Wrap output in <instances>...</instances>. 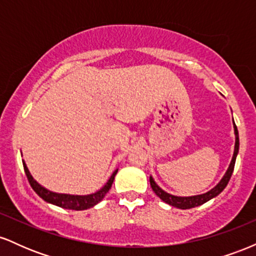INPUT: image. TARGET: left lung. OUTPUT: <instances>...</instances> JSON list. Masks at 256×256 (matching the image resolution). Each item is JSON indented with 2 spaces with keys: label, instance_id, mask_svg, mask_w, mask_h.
Returning a JSON list of instances; mask_svg holds the SVG:
<instances>
[{
  "label": "left lung",
  "instance_id": "obj_1",
  "mask_svg": "<svg viewBox=\"0 0 256 256\" xmlns=\"http://www.w3.org/2000/svg\"><path fill=\"white\" fill-rule=\"evenodd\" d=\"M234 155H232V158H231V162L230 165H228V170H226L225 174L222 176V179H220L219 183L214 188H212L210 192L201 194V195H195V196H176V195H172V194L166 192L165 190L161 189V188L156 184V182L154 180V178L150 176L149 180H150V186L152 192L156 194V196H158V198L162 200L164 202H166L167 204L180 208V210H189V208L198 207V206L204 204L207 201H210V200H212L216 198V196H218L219 194L225 189L226 185L228 183V180H230L232 172H234V162H236V158L237 155H238L240 137H238V130H237V126L234 124Z\"/></svg>",
  "mask_w": 256,
  "mask_h": 256
}]
</instances>
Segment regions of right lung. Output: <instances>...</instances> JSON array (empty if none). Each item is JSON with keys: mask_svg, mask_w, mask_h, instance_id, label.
Segmentation results:
<instances>
[{"mask_svg": "<svg viewBox=\"0 0 256 256\" xmlns=\"http://www.w3.org/2000/svg\"><path fill=\"white\" fill-rule=\"evenodd\" d=\"M22 165H24V170L26 173V177H28V182L32 189L34 190V192L40 196V198H43L44 201L48 202V204H55L58 207L64 208V210H84L88 208L94 207L101 202L104 198L106 194L110 192L112 184L114 182V177H116L118 170H116L112 173L110 178L108 179L107 183H106L101 189L98 190L96 192L89 194V195H71V194H61V192H55L52 190H48L46 188H44L43 185H40L38 182L32 177L31 172L28 171V166H26L25 160H22Z\"/></svg>", "mask_w": 256, "mask_h": 256, "instance_id": "1", "label": "right lung"}]
</instances>
